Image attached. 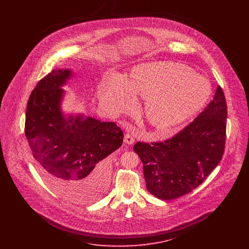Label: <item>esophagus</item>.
Returning a JSON list of instances; mask_svg holds the SVG:
<instances>
[{
  "label": "esophagus",
  "instance_id": "esophagus-1",
  "mask_svg": "<svg viewBox=\"0 0 249 249\" xmlns=\"http://www.w3.org/2000/svg\"><path fill=\"white\" fill-rule=\"evenodd\" d=\"M124 142H125V143H128V144H132V143L134 142V139H133V137L131 136V134L127 133V134L125 135V137H124Z\"/></svg>",
  "mask_w": 249,
  "mask_h": 249
}]
</instances>
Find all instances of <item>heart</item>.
I'll use <instances>...</instances> for the list:
<instances>
[{"label":"heart","instance_id":"obj_1","mask_svg":"<svg viewBox=\"0 0 249 249\" xmlns=\"http://www.w3.org/2000/svg\"><path fill=\"white\" fill-rule=\"evenodd\" d=\"M211 94L212 87L205 76L169 60L138 64L125 80L111 75L98 89L100 101L116 112L132 110L134 97L144 100V117L160 136L198 115Z\"/></svg>","mask_w":249,"mask_h":249}]
</instances>
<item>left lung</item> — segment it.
Here are the masks:
<instances>
[{"label": "left lung", "mask_w": 249, "mask_h": 249, "mask_svg": "<svg viewBox=\"0 0 249 249\" xmlns=\"http://www.w3.org/2000/svg\"><path fill=\"white\" fill-rule=\"evenodd\" d=\"M227 105L220 86L213 101L185 129L165 142H137L148 192L169 201L198 188L224 153Z\"/></svg>", "instance_id": "8db88e82"}]
</instances>
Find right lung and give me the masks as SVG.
Listing matches in <instances>:
<instances>
[{"mask_svg": "<svg viewBox=\"0 0 249 249\" xmlns=\"http://www.w3.org/2000/svg\"><path fill=\"white\" fill-rule=\"evenodd\" d=\"M71 76L70 69H56L36 85L27 104L25 135L48 187L65 200L87 203L107 189L106 158L121 146L123 132L115 122L62 112L61 88Z\"/></svg>", "mask_w": 249, "mask_h": 249, "instance_id": "right-lung-1", "label": "right lung"}]
</instances>
